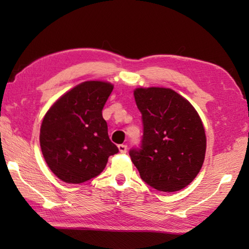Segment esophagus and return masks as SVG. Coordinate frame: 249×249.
Wrapping results in <instances>:
<instances>
[{
  "mask_svg": "<svg viewBox=\"0 0 249 249\" xmlns=\"http://www.w3.org/2000/svg\"><path fill=\"white\" fill-rule=\"evenodd\" d=\"M119 151L121 153H126V151H127V145H126V144H119Z\"/></svg>",
  "mask_w": 249,
  "mask_h": 249,
  "instance_id": "34e87169",
  "label": "esophagus"
}]
</instances>
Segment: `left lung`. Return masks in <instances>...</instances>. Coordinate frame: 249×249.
I'll return each instance as SVG.
<instances>
[{"mask_svg":"<svg viewBox=\"0 0 249 249\" xmlns=\"http://www.w3.org/2000/svg\"><path fill=\"white\" fill-rule=\"evenodd\" d=\"M143 135L130 149L131 161L141 178L160 192L186 187L203 165L206 139L197 111L171 89H137Z\"/></svg>","mask_w":249,"mask_h":249,"instance_id":"1","label":"left lung"}]
</instances>
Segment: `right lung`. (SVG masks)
<instances>
[{"label":"right lung","mask_w":249,"mask_h":249,"mask_svg":"<svg viewBox=\"0 0 249 249\" xmlns=\"http://www.w3.org/2000/svg\"><path fill=\"white\" fill-rule=\"evenodd\" d=\"M113 86L87 81L57 99L40 127V147L47 165L66 183L87 182L100 174L119 152L108 136L104 106Z\"/></svg>","instance_id":"add662e5"}]
</instances>
